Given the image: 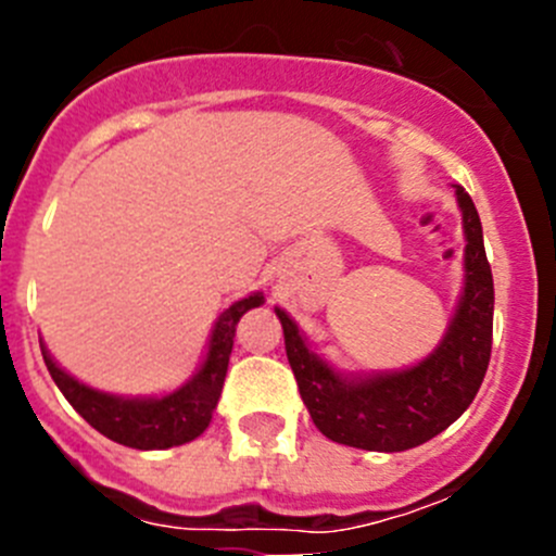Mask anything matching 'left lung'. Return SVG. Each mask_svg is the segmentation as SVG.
I'll list each match as a JSON object with an SVG mask.
<instances>
[{
    "mask_svg": "<svg viewBox=\"0 0 556 556\" xmlns=\"http://www.w3.org/2000/svg\"><path fill=\"white\" fill-rule=\"evenodd\" d=\"M468 244L465 293L450 333L419 366L401 374L346 382L304 344L293 319L277 309L285 350L312 422L339 444L368 452H403L425 444L470 406L484 382L492 352L495 285L484 252L481 220L473 201L457 188Z\"/></svg>",
    "mask_w": 556,
    "mask_h": 556,
    "instance_id": "obj_1",
    "label": "left lung"
}]
</instances>
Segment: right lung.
<instances>
[{
    "mask_svg": "<svg viewBox=\"0 0 556 556\" xmlns=\"http://www.w3.org/2000/svg\"><path fill=\"white\" fill-rule=\"evenodd\" d=\"M263 295L237 301L215 325V333L210 341V355L204 366L195 374L193 382L179 387L172 395L159 401H123V397L104 395L91 387L75 382L70 374L61 371L48 352L42 350L45 366L50 377L64 392L66 401L75 406V412L86 419L91 428L106 435L110 441L131 450H169L193 441L210 425L212 412L217 406V397L226 382L228 357L233 350V333H237L239 317L252 306H261Z\"/></svg>",
    "mask_w": 556,
    "mask_h": 556,
    "instance_id": "1",
    "label": "right lung"
}]
</instances>
